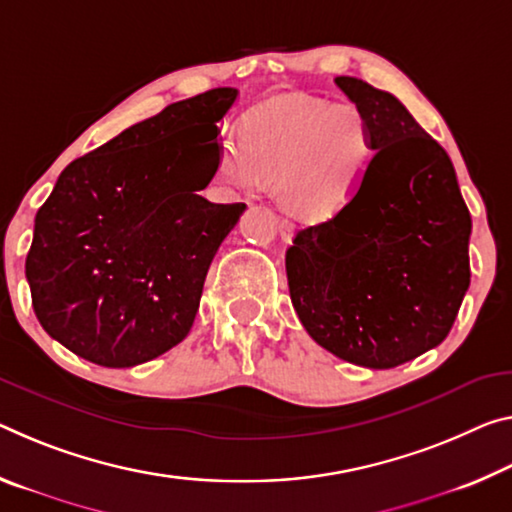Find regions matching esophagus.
I'll return each mask as SVG.
<instances>
[{"label": "esophagus", "mask_w": 512, "mask_h": 512, "mask_svg": "<svg viewBox=\"0 0 512 512\" xmlns=\"http://www.w3.org/2000/svg\"><path fill=\"white\" fill-rule=\"evenodd\" d=\"M278 230L285 239L291 237V232H294V223L289 221V218H278Z\"/></svg>", "instance_id": "34e87169"}]
</instances>
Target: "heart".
<instances>
[{
  "mask_svg": "<svg viewBox=\"0 0 512 512\" xmlns=\"http://www.w3.org/2000/svg\"><path fill=\"white\" fill-rule=\"evenodd\" d=\"M376 154V132L358 104L285 97L250 111L239 141L223 136L214 173L237 193H255L262 180H273L285 212L323 221L355 198Z\"/></svg>",
  "mask_w": 512,
  "mask_h": 512,
  "instance_id": "heart-1",
  "label": "heart"
}]
</instances>
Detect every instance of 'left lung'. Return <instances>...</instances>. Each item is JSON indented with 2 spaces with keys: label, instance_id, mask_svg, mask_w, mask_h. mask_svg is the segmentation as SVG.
I'll list each match as a JSON object with an SVG mask.
<instances>
[{
  "label": "left lung",
  "instance_id": "obj_1",
  "mask_svg": "<svg viewBox=\"0 0 512 512\" xmlns=\"http://www.w3.org/2000/svg\"><path fill=\"white\" fill-rule=\"evenodd\" d=\"M335 84L367 113L378 154L360 191L287 250L289 294L316 344L392 369L444 342L469 289L472 216L449 154L392 93Z\"/></svg>",
  "mask_w": 512,
  "mask_h": 512
}]
</instances>
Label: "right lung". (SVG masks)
<instances>
[{"mask_svg":"<svg viewBox=\"0 0 512 512\" xmlns=\"http://www.w3.org/2000/svg\"><path fill=\"white\" fill-rule=\"evenodd\" d=\"M237 88H212L72 161L38 209L24 271L40 326L100 367H134L189 335L218 246L246 205L214 177Z\"/></svg>","mask_w":512,"mask_h":512,"instance_id":"1","label":"right lung"}]
</instances>
